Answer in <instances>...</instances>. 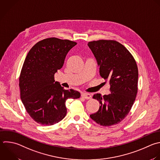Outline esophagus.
<instances>
[{"mask_svg":"<svg viewBox=\"0 0 160 160\" xmlns=\"http://www.w3.org/2000/svg\"><path fill=\"white\" fill-rule=\"evenodd\" d=\"M81 96L84 98L86 99H89L91 98V95L89 93H82Z\"/></svg>","mask_w":160,"mask_h":160,"instance_id":"1","label":"esophagus"}]
</instances>
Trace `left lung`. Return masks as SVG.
I'll list each match as a JSON object with an SVG mask.
<instances>
[{
    "label": "left lung",
    "instance_id": "obj_1",
    "mask_svg": "<svg viewBox=\"0 0 160 160\" xmlns=\"http://www.w3.org/2000/svg\"><path fill=\"white\" fill-rule=\"evenodd\" d=\"M88 45L99 66L100 76L105 83L109 82L111 91L108 95L93 96L101 106L90 117L101 126L117 124L129 112L136 97L138 69L136 61L123 45L114 40L93 41Z\"/></svg>",
    "mask_w": 160,
    "mask_h": 160
}]
</instances>
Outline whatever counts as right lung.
Masks as SVG:
<instances>
[{"label":"right lung","mask_w":160,"mask_h":160,"mask_svg":"<svg viewBox=\"0 0 160 160\" xmlns=\"http://www.w3.org/2000/svg\"><path fill=\"white\" fill-rule=\"evenodd\" d=\"M76 44L68 39L47 38L36 43L26 58L19 77L21 99L29 116L40 124L61 121L67 113L66 101L81 96L78 91L66 90L54 81L55 73Z\"/></svg>","instance_id":"1"}]
</instances>
